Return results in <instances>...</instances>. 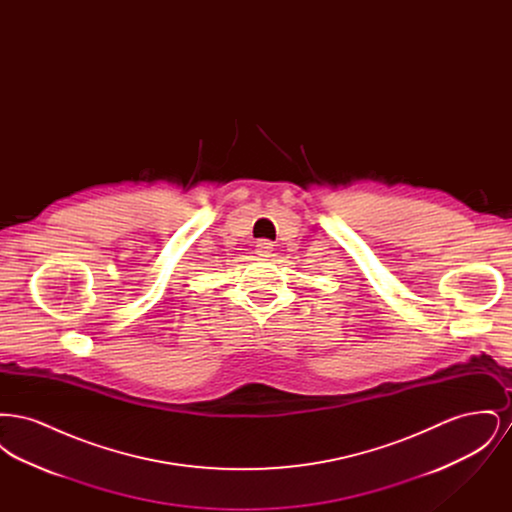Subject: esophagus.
Segmentation results:
<instances>
[{"mask_svg":"<svg viewBox=\"0 0 512 512\" xmlns=\"http://www.w3.org/2000/svg\"><path fill=\"white\" fill-rule=\"evenodd\" d=\"M270 251H272V244H270L268 240H261V242H257V253H259L261 257H268V255H270Z\"/></svg>","mask_w":512,"mask_h":512,"instance_id":"1","label":"esophagus"}]
</instances>
